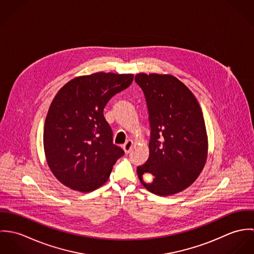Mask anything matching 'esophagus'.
<instances>
[{
    "label": "esophagus",
    "instance_id": "obj_1",
    "mask_svg": "<svg viewBox=\"0 0 254 254\" xmlns=\"http://www.w3.org/2000/svg\"><path fill=\"white\" fill-rule=\"evenodd\" d=\"M132 146H133V142L132 141H127L124 145H123V149H124V151H125V153H129L130 152V150H131V148H132Z\"/></svg>",
    "mask_w": 254,
    "mask_h": 254
}]
</instances>
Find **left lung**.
Instances as JSON below:
<instances>
[{
    "label": "left lung",
    "mask_w": 254,
    "mask_h": 254,
    "mask_svg": "<svg viewBox=\"0 0 254 254\" xmlns=\"http://www.w3.org/2000/svg\"><path fill=\"white\" fill-rule=\"evenodd\" d=\"M142 88L150 126L149 156L138 166L142 185L157 195H171L190 186L207 158V135L199 104L189 88L168 74L135 76ZM145 174L154 178L142 179Z\"/></svg>",
    "instance_id": "obj_1"
}]
</instances>
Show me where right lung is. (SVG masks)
<instances>
[{
    "label": "right lung",
    "instance_id": "right-lung-1",
    "mask_svg": "<svg viewBox=\"0 0 254 254\" xmlns=\"http://www.w3.org/2000/svg\"><path fill=\"white\" fill-rule=\"evenodd\" d=\"M133 78L111 72L79 76L54 98L45 121L44 149L51 171L66 187L89 192L109 180L124 150L112 143L104 109Z\"/></svg>",
    "mask_w": 254,
    "mask_h": 254
}]
</instances>
